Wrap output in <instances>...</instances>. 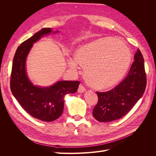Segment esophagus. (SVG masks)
Segmentation results:
<instances>
[{
    "instance_id": "obj_1",
    "label": "esophagus",
    "mask_w": 156,
    "mask_h": 156,
    "mask_svg": "<svg viewBox=\"0 0 156 156\" xmlns=\"http://www.w3.org/2000/svg\"><path fill=\"white\" fill-rule=\"evenodd\" d=\"M86 90V88H84L82 84H79V88H78V92L79 93H83Z\"/></svg>"
}]
</instances>
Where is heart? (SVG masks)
Wrapping results in <instances>:
<instances>
[{
    "mask_svg": "<svg viewBox=\"0 0 156 156\" xmlns=\"http://www.w3.org/2000/svg\"><path fill=\"white\" fill-rule=\"evenodd\" d=\"M74 59L68 61L70 68H84V77L90 86L97 89L112 87L119 83L128 69L131 60L129 48L123 41L103 37L79 46Z\"/></svg>",
    "mask_w": 156,
    "mask_h": 156,
    "instance_id": "heart-1",
    "label": "heart"
}]
</instances>
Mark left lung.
<instances>
[{
    "instance_id": "left-lung-1",
    "label": "left lung",
    "mask_w": 156,
    "mask_h": 156,
    "mask_svg": "<svg viewBox=\"0 0 156 156\" xmlns=\"http://www.w3.org/2000/svg\"><path fill=\"white\" fill-rule=\"evenodd\" d=\"M134 62L119 84L105 92H97L98 101L92 115L100 122L116 120L126 115L143 96L146 86L144 58L138 49Z\"/></svg>"
}]
</instances>
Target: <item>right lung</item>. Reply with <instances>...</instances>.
Returning a JSON list of instances; mask_svg holds the SVG:
<instances>
[{"mask_svg": "<svg viewBox=\"0 0 156 156\" xmlns=\"http://www.w3.org/2000/svg\"><path fill=\"white\" fill-rule=\"evenodd\" d=\"M51 32V28L42 29L18 47L10 78L11 91L23 109L32 117L45 122L53 121L60 116L64 96L76 92L80 84L78 81H60L49 87H40L34 86L28 78L26 59L33 44Z\"/></svg>", "mask_w": 156, "mask_h": 156, "instance_id": "1", "label": "right lung"}]
</instances>
